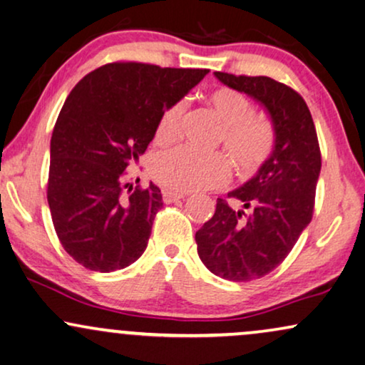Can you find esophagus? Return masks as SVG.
Returning <instances> with one entry per match:
<instances>
[{
    "label": "esophagus",
    "instance_id": "34e87169",
    "mask_svg": "<svg viewBox=\"0 0 365 365\" xmlns=\"http://www.w3.org/2000/svg\"><path fill=\"white\" fill-rule=\"evenodd\" d=\"M163 202L165 204H173V202H178V200H182V198H185V195H183V193H177V192H173V190H168V188H165L163 192Z\"/></svg>",
    "mask_w": 365,
    "mask_h": 365
}]
</instances>
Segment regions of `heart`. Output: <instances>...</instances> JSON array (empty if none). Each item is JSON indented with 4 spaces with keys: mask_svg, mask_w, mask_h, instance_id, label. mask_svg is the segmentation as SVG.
<instances>
[{
    "mask_svg": "<svg viewBox=\"0 0 365 365\" xmlns=\"http://www.w3.org/2000/svg\"><path fill=\"white\" fill-rule=\"evenodd\" d=\"M207 103L220 123V141L239 173L251 175L266 163L276 145L273 124L261 116L246 96L236 89L220 87L207 96ZM185 103L177 101L163 109L156 123L158 143H172L180 136ZM156 182L175 192H198L222 187L230 177L229 161L222 155H200L188 148H175L160 153L151 163Z\"/></svg>",
    "mask_w": 365,
    "mask_h": 365,
    "instance_id": "heart-1",
    "label": "heart"
}]
</instances>
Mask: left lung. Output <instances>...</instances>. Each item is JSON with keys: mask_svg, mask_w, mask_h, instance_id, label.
I'll return each instance as SVG.
<instances>
[{"mask_svg": "<svg viewBox=\"0 0 365 365\" xmlns=\"http://www.w3.org/2000/svg\"><path fill=\"white\" fill-rule=\"evenodd\" d=\"M230 89L257 101L276 133L273 153L249 182L229 192L251 214L217 198L215 214L197 230V252L215 276L251 281L271 273L310 224L322 155L310 109L292 87L271 77L214 72Z\"/></svg>", "mask_w": 365, "mask_h": 365, "instance_id": "8db88e82", "label": "left lung"}]
</instances>
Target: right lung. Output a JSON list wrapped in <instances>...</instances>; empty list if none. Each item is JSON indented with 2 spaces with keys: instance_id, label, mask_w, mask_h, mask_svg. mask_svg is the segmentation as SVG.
<instances>
[{
  "instance_id": "right-lung-1",
  "label": "right lung",
  "mask_w": 365,
  "mask_h": 365,
  "mask_svg": "<svg viewBox=\"0 0 365 365\" xmlns=\"http://www.w3.org/2000/svg\"><path fill=\"white\" fill-rule=\"evenodd\" d=\"M207 73L113 62L68 94L50 140L47 200L58 241L79 264L110 273L145 252L163 200L151 182L126 195L124 170L148 148L163 109Z\"/></svg>"
}]
</instances>
